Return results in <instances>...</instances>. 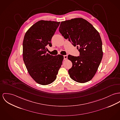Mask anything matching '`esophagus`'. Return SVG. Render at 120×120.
<instances>
[{
    "mask_svg": "<svg viewBox=\"0 0 120 120\" xmlns=\"http://www.w3.org/2000/svg\"><path fill=\"white\" fill-rule=\"evenodd\" d=\"M64 60H66L68 58V56L67 55H64Z\"/></svg>",
    "mask_w": 120,
    "mask_h": 120,
    "instance_id": "34e87169",
    "label": "esophagus"
}]
</instances>
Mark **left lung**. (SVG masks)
Here are the masks:
<instances>
[{"instance_id":"8db88e82","label":"left lung","mask_w":120,"mask_h":120,"mask_svg":"<svg viewBox=\"0 0 120 120\" xmlns=\"http://www.w3.org/2000/svg\"><path fill=\"white\" fill-rule=\"evenodd\" d=\"M59 31L74 46H77L80 52L78 56H68L72 63V67L68 70L70 77L78 83L90 81L96 74L103 57L99 33L90 23L81 18L62 21Z\"/></svg>"}]
</instances>
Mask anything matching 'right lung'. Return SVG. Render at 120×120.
I'll list each match as a JSON object with an SVG mask.
<instances>
[{
  "label": "right lung",
  "mask_w": 120,
  "mask_h": 120,
  "mask_svg": "<svg viewBox=\"0 0 120 120\" xmlns=\"http://www.w3.org/2000/svg\"><path fill=\"white\" fill-rule=\"evenodd\" d=\"M60 22L41 20L32 26L26 33L23 42V58L32 78L41 85L55 81L64 60L61 55L46 53Z\"/></svg>",
  "instance_id": "add662e5"
}]
</instances>
